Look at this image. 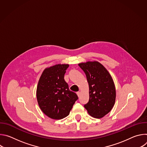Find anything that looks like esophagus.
Returning a JSON list of instances; mask_svg holds the SVG:
<instances>
[{
    "label": "esophagus",
    "instance_id": "1",
    "mask_svg": "<svg viewBox=\"0 0 147 147\" xmlns=\"http://www.w3.org/2000/svg\"><path fill=\"white\" fill-rule=\"evenodd\" d=\"M76 94H77V95H78V96L79 97V96H80V92H77V93H76Z\"/></svg>",
    "mask_w": 147,
    "mask_h": 147
}]
</instances>
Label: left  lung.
<instances>
[{"label":"left lung","instance_id":"1","mask_svg":"<svg viewBox=\"0 0 147 147\" xmlns=\"http://www.w3.org/2000/svg\"><path fill=\"white\" fill-rule=\"evenodd\" d=\"M78 66L85 73L89 85V100L84 107L92 117L102 118L112 110L115 103L116 89L113 79L105 67L98 61L81 63Z\"/></svg>","mask_w":147,"mask_h":147}]
</instances>
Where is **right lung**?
Masks as SVG:
<instances>
[{
    "mask_svg": "<svg viewBox=\"0 0 147 147\" xmlns=\"http://www.w3.org/2000/svg\"><path fill=\"white\" fill-rule=\"evenodd\" d=\"M69 65H56L47 68L42 74L36 89V98L41 111L49 117L59 120L67 116L77 94L69 90L64 76Z\"/></svg>",
    "mask_w": 147,
    "mask_h": 147,
    "instance_id": "right-lung-1",
    "label": "right lung"
}]
</instances>
